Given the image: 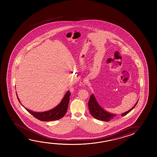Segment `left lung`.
<instances>
[{"label":"left lung","mask_w":157,"mask_h":157,"mask_svg":"<svg viewBox=\"0 0 157 157\" xmlns=\"http://www.w3.org/2000/svg\"><path fill=\"white\" fill-rule=\"evenodd\" d=\"M138 102V101L132 108L124 113H122L121 116H125L127 113H129L130 111H132L133 109L135 108ZM88 106H89L90 113H91V115L94 118H96L97 120L108 122L111 120V119H113L114 116H116L115 114L109 113L108 112L104 110V109L102 108L97 103L94 94H92L90 97L89 101L88 103Z\"/></svg>","instance_id":"left-lung-1"}]
</instances>
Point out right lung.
Masks as SVG:
<instances>
[{
	"mask_svg": "<svg viewBox=\"0 0 157 157\" xmlns=\"http://www.w3.org/2000/svg\"><path fill=\"white\" fill-rule=\"evenodd\" d=\"M70 95L71 92L70 91H68L64 97L63 98L60 103L58 106H56V108L49 111L42 113H37L31 111L27 108H25V109L29 113H31L33 116L40 121H51L58 120L65 116L67 110L68 105L70 101ZM17 97L18 101L19 103H21L17 96Z\"/></svg>",
	"mask_w": 157,
	"mask_h": 157,
	"instance_id": "right-lung-1",
	"label": "right lung"
}]
</instances>
